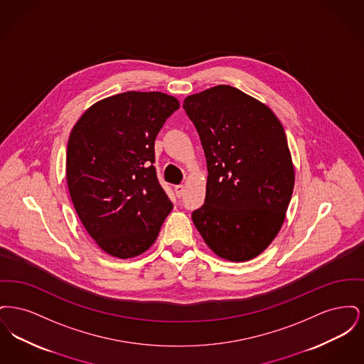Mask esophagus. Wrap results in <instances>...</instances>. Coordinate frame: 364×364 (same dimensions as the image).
Instances as JSON below:
<instances>
[{
	"instance_id": "esophagus-1",
	"label": "esophagus",
	"mask_w": 364,
	"mask_h": 364,
	"mask_svg": "<svg viewBox=\"0 0 364 364\" xmlns=\"http://www.w3.org/2000/svg\"><path fill=\"white\" fill-rule=\"evenodd\" d=\"M174 192H176L177 198H181V196H183V193H184V186H181V184L176 186V187H174Z\"/></svg>"
}]
</instances>
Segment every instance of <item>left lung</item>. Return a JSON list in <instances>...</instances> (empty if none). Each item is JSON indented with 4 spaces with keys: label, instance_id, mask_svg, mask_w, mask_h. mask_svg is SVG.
<instances>
[{
    "label": "left lung",
    "instance_id": "left-lung-1",
    "mask_svg": "<svg viewBox=\"0 0 364 364\" xmlns=\"http://www.w3.org/2000/svg\"><path fill=\"white\" fill-rule=\"evenodd\" d=\"M208 162L205 205L192 221L221 258L244 262L274 240L285 220L294 169L276 114L235 87H213L184 100Z\"/></svg>",
    "mask_w": 364,
    "mask_h": 364
}]
</instances>
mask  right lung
I'll return each instance as SVG.
<instances>
[{
  "mask_svg": "<svg viewBox=\"0 0 364 364\" xmlns=\"http://www.w3.org/2000/svg\"><path fill=\"white\" fill-rule=\"evenodd\" d=\"M178 107L164 92L128 91L88 107L70 132V199L88 235L112 257L149 250L173 208L156 178L154 141Z\"/></svg>",
  "mask_w": 364,
  "mask_h": 364,
  "instance_id": "right-lung-1",
  "label": "right lung"
}]
</instances>
